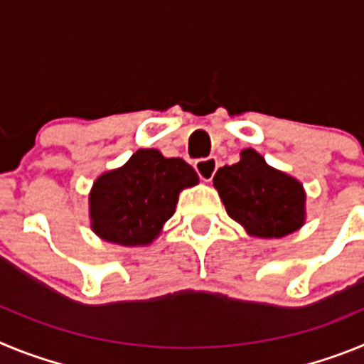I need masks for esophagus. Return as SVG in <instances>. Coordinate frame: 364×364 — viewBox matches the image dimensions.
Wrapping results in <instances>:
<instances>
[{"label":"esophagus","instance_id":"34e87169","mask_svg":"<svg viewBox=\"0 0 364 364\" xmlns=\"http://www.w3.org/2000/svg\"><path fill=\"white\" fill-rule=\"evenodd\" d=\"M217 167L218 162L215 156H208V159H200L195 162V171H197L198 176H200L202 180H205V182H210V180L213 178L215 173H217Z\"/></svg>","mask_w":364,"mask_h":364}]
</instances>
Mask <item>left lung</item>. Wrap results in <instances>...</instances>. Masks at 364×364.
I'll list each match as a JSON object with an SVG mask.
<instances>
[{
	"label": "left lung",
	"mask_w": 364,
	"mask_h": 364,
	"mask_svg": "<svg viewBox=\"0 0 364 364\" xmlns=\"http://www.w3.org/2000/svg\"><path fill=\"white\" fill-rule=\"evenodd\" d=\"M213 184L228 215L253 237L281 239L304 224L302 184L268 166L255 149H244L239 162L220 167Z\"/></svg>",
	"instance_id": "left-lung-1"
}]
</instances>
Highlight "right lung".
I'll return each mask as SVG.
<instances>
[{
    "label": "right lung",
    "instance_id": "right-lung-1",
    "mask_svg": "<svg viewBox=\"0 0 364 364\" xmlns=\"http://www.w3.org/2000/svg\"><path fill=\"white\" fill-rule=\"evenodd\" d=\"M195 184L198 175L182 159L138 149L124 166L100 175L92 184V231L120 246H147L175 213L178 193Z\"/></svg>",
    "mask_w": 364,
    "mask_h": 364
}]
</instances>
